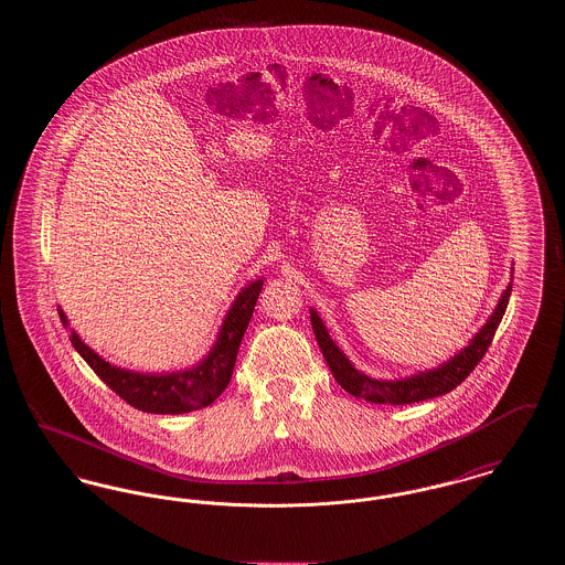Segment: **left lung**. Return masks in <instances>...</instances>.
I'll return each instance as SVG.
<instances>
[{
    "label": "left lung",
    "mask_w": 565,
    "mask_h": 565,
    "mask_svg": "<svg viewBox=\"0 0 565 565\" xmlns=\"http://www.w3.org/2000/svg\"><path fill=\"white\" fill-rule=\"evenodd\" d=\"M511 290L512 281L500 298L493 316L477 332V337L470 341V345L459 351L456 358H451L447 364H443L434 371L408 376V379H398V381H376V379L358 373L351 366L350 360L343 355V351L332 343V339L326 332V326L316 311H311V326H313L318 345L322 350L332 375L345 392H350L351 396L375 404L422 403V401L436 398V396H443V394L456 390L457 385L470 375L475 371V366L483 360L484 351L489 350L493 334L509 307Z\"/></svg>",
    "instance_id": "left-lung-1"
}]
</instances>
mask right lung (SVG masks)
Masks as SVG:
<instances>
[{"label": "right lung", "mask_w": 565, "mask_h": 565, "mask_svg": "<svg viewBox=\"0 0 565 565\" xmlns=\"http://www.w3.org/2000/svg\"><path fill=\"white\" fill-rule=\"evenodd\" d=\"M260 290H263V279L249 284L242 295L237 296L226 320L222 323L214 350L210 351V355L199 366L184 373L139 375V373L116 369L106 360H102L95 351L88 350L76 332H72V345L111 392H116L125 403L131 404L143 413L178 415V413L205 408L226 390L233 376L243 334L252 320ZM58 318L67 326V318L61 309H58Z\"/></svg>", "instance_id": "obj_1"}]
</instances>
